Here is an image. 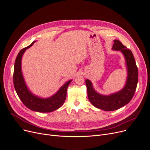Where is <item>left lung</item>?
I'll use <instances>...</instances> for the list:
<instances>
[{
    "label": "left lung",
    "mask_w": 150,
    "mask_h": 150,
    "mask_svg": "<svg viewBox=\"0 0 150 150\" xmlns=\"http://www.w3.org/2000/svg\"><path fill=\"white\" fill-rule=\"evenodd\" d=\"M112 49L120 51L125 59L127 77L124 87L117 92L103 95L95 90L89 80H86L89 101L93 106L105 111H115L127 105L134 95L138 82V69L132 52L117 39L114 40Z\"/></svg>",
    "instance_id": "obj_1"
}]
</instances>
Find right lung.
Masks as SVG:
<instances>
[{
    "label": "right lung",
    "instance_id": "add662e5",
    "mask_svg": "<svg viewBox=\"0 0 150 150\" xmlns=\"http://www.w3.org/2000/svg\"><path fill=\"white\" fill-rule=\"evenodd\" d=\"M35 42L36 41L22 49L18 54L14 63V86L20 100L28 109L39 112H50L59 109L64 104L66 98L67 88L72 80L66 81L56 93L48 98L38 97L29 90L22 72V58L26 50L32 46Z\"/></svg>",
    "mask_w": 150,
    "mask_h": 150
}]
</instances>
